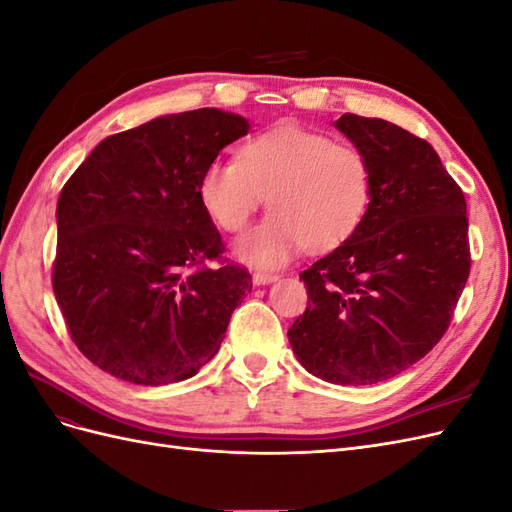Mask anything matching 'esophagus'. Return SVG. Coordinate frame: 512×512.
Masks as SVG:
<instances>
[{
  "label": "esophagus",
  "mask_w": 512,
  "mask_h": 512,
  "mask_svg": "<svg viewBox=\"0 0 512 512\" xmlns=\"http://www.w3.org/2000/svg\"><path fill=\"white\" fill-rule=\"evenodd\" d=\"M275 280H277V275L269 273V271H254V275H252V282L256 286H265V284H271Z\"/></svg>",
  "instance_id": "1"
}]
</instances>
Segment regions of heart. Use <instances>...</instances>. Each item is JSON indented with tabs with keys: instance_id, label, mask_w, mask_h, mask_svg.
I'll return each mask as SVG.
<instances>
[{
	"instance_id": "obj_1",
	"label": "heart",
	"mask_w": 512,
	"mask_h": 512,
	"mask_svg": "<svg viewBox=\"0 0 512 512\" xmlns=\"http://www.w3.org/2000/svg\"><path fill=\"white\" fill-rule=\"evenodd\" d=\"M371 192L374 173L359 147L290 121L247 141L239 160H213L198 183L200 203L228 232L243 230L269 196L273 213L237 243L256 267H280L303 245L320 252L346 241Z\"/></svg>"
}]
</instances>
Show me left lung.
<instances>
[{
  "label": "left lung",
  "instance_id": "left-lung-1",
  "mask_svg": "<svg viewBox=\"0 0 512 512\" xmlns=\"http://www.w3.org/2000/svg\"><path fill=\"white\" fill-rule=\"evenodd\" d=\"M369 158L363 222L299 277L307 307L288 329L301 365L333 384H376L414 365L453 320L470 275L466 196L425 138L384 119L335 121Z\"/></svg>",
  "mask_w": 512,
  "mask_h": 512
}]
</instances>
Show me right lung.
Instances as JSON below:
<instances>
[{
  "mask_svg": "<svg viewBox=\"0 0 512 512\" xmlns=\"http://www.w3.org/2000/svg\"><path fill=\"white\" fill-rule=\"evenodd\" d=\"M247 121L218 108L106 136L57 200L53 292L87 359L126 382L192 378L252 275L224 258L198 183Z\"/></svg>",
  "mask_w": 512,
  "mask_h": 512,
  "instance_id": "1",
  "label": "right lung"
}]
</instances>
